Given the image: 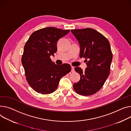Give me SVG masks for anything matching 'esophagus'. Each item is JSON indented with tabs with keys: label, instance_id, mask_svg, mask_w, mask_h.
Listing matches in <instances>:
<instances>
[{
	"label": "esophagus",
	"instance_id": "34e87169",
	"mask_svg": "<svg viewBox=\"0 0 131 131\" xmlns=\"http://www.w3.org/2000/svg\"><path fill=\"white\" fill-rule=\"evenodd\" d=\"M74 67L72 66V72H75V69H74Z\"/></svg>",
	"mask_w": 131,
	"mask_h": 131
}]
</instances>
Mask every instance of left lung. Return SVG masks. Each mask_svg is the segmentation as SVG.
Masks as SVG:
<instances>
[{
    "label": "left lung",
    "instance_id": "obj_1",
    "mask_svg": "<svg viewBox=\"0 0 131 131\" xmlns=\"http://www.w3.org/2000/svg\"><path fill=\"white\" fill-rule=\"evenodd\" d=\"M71 31L80 43V56L85 58L88 67L84 72L81 67L75 68L81 78L74 84V89L82 95H93L102 88L110 75L113 57L110 43L102 34L92 28Z\"/></svg>",
    "mask_w": 131,
    "mask_h": 131
}]
</instances>
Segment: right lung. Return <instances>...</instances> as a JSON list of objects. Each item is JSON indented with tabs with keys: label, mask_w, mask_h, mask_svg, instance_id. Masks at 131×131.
Here are the masks:
<instances>
[{
	"label": "right lung",
	"mask_w": 131,
	"mask_h": 131,
	"mask_svg": "<svg viewBox=\"0 0 131 131\" xmlns=\"http://www.w3.org/2000/svg\"><path fill=\"white\" fill-rule=\"evenodd\" d=\"M69 31L52 27L42 28L34 31L25 43L21 63L28 83L36 92H54L60 78L71 72L70 65H56L50 58L57 51L58 40Z\"/></svg>",
	"instance_id": "1"
}]
</instances>
